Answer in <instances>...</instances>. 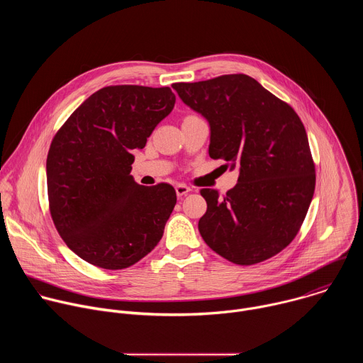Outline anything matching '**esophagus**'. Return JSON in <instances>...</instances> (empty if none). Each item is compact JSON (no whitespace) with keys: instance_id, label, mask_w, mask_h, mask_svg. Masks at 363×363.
<instances>
[{"instance_id":"1","label":"esophagus","mask_w":363,"mask_h":363,"mask_svg":"<svg viewBox=\"0 0 363 363\" xmlns=\"http://www.w3.org/2000/svg\"><path fill=\"white\" fill-rule=\"evenodd\" d=\"M175 191H177V195H178V196H184V195H186L188 192H191L192 189H191L188 185H185V184H178V185L175 186Z\"/></svg>"}]
</instances>
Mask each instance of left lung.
<instances>
[{
	"label": "left lung",
	"instance_id": "8db88e82",
	"mask_svg": "<svg viewBox=\"0 0 363 363\" xmlns=\"http://www.w3.org/2000/svg\"><path fill=\"white\" fill-rule=\"evenodd\" d=\"M181 100L210 125L208 153L240 169L224 198L203 188V241L240 266L267 260L286 248L307 214L316 175L297 113L247 74L174 83Z\"/></svg>",
	"mask_w": 363,
	"mask_h": 363
}]
</instances>
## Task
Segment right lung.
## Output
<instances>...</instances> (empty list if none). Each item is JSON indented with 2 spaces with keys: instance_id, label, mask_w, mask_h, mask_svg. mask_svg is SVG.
Wrapping results in <instances>:
<instances>
[{
  "instance_id": "1",
  "label": "right lung",
  "mask_w": 363,
  "mask_h": 363,
  "mask_svg": "<svg viewBox=\"0 0 363 363\" xmlns=\"http://www.w3.org/2000/svg\"><path fill=\"white\" fill-rule=\"evenodd\" d=\"M174 105L169 87H103L51 142L45 165L51 218L84 262L122 270L162 238L177 192L169 184L139 185L130 171L133 152L145 147Z\"/></svg>"
}]
</instances>
